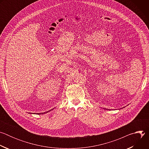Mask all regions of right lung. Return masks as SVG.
<instances>
[{
    "label": "right lung",
    "mask_w": 149,
    "mask_h": 149,
    "mask_svg": "<svg viewBox=\"0 0 149 149\" xmlns=\"http://www.w3.org/2000/svg\"><path fill=\"white\" fill-rule=\"evenodd\" d=\"M53 109H52V110H52ZM51 110H49V111H46V112H45V113H42V114L41 113H38V114H44V113H48L49 111H50Z\"/></svg>",
    "instance_id": "obj_1"
}]
</instances>
